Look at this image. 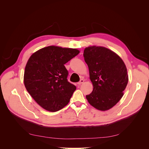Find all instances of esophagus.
<instances>
[{
    "label": "esophagus",
    "instance_id": "obj_1",
    "mask_svg": "<svg viewBox=\"0 0 149 149\" xmlns=\"http://www.w3.org/2000/svg\"><path fill=\"white\" fill-rule=\"evenodd\" d=\"M84 80L83 79H81V80H80V81L79 82H78L77 84H79V85H81V84H83V83H84Z\"/></svg>",
    "mask_w": 149,
    "mask_h": 149
}]
</instances>
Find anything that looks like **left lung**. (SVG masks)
I'll use <instances>...</instances> for the list:
<instances>
[{
	"label": "left lung",
	"mask_w": 149,
	"mask_h": 149,
	"mask_svg": "<svg viewBox=\"0 0 149 149\" xmlns=\"http://www.w3.org/2000/svg\"><path fill=\"white\" fill-rule=\"evenodd\" d=\"M83 56L93 87L86 97L98 110H109L123 96L129 80L126 66L119 56L102 46L86 48Z\"/></svg>",
	"instance_id": "1"
}]
</instances>
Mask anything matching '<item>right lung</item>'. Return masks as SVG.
Instances as JSON below:
<instances>
[{
	"label": "right lung",
	"instance_id": "right-lung-1",
	"mask_svg": "<svg viewBox=\"0 0 149 149\" xmlns=\"http://www.w3.org/2000/svg\"><path fill=\"white\" fill-rule=\"evenodd\" d=\"M79 52L77 49L49 46L29 57L23 78L25 86L45 110L57 112L69 102L76 87L68 81L65 64Z\"/></svg>",
	"mask_w": 149,
	"mask_h": 149
}]
</instances>
